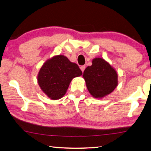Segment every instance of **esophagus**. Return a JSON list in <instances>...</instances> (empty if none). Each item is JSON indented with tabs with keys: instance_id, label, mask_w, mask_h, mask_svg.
<instances>
[{
	"instance_id": "1",
	"label": "esophagus",
	"mask_w": 151,
	"mask_h": 151,
	"mask_svg": "<svg viewBox=\"0 0 151 151\" xmlns=\"http://www.w3.org/2000/svg\"><path fill=\"white\" fill-rule=\"evenodd\" d=\"M80 69H81V70L82 71V72H83V71L85 70V69H86V65H81Z\"/></svg>"
}]
</instances>
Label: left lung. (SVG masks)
<instances>
[{"instance_id": "8db88e82", "label": "left lung", "mask_w": 151, "mask_h": 151, "mask_svg": "<svg viewBox=\"0 0 151 151\" xmlns=\"http://www.w3.org/2000/svg\"><path fill=\"white\" fill-rule=\"evenodd\" d=\"M83 77L89 92L95 98H102L109 95L118 84L116 71L100 58L93 60L92 65L84 70Z\"/></svg>"}]
</instances>
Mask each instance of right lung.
Returning <instances> with one entry per match:
<instances>
[{
	"instance_id": "right-lung-1",
	"label": "right lung",
	"mask_w": 151,
	"mask_h": 151,
	"mask_svg": "<svg viewBox=\"0 0 151 151\" xmlns=\"http://www.w3.org/2000/svg\"><path fill=\"white\" fill-rule=\"evenodd\" d=\"M82 75L76 63L71 62L63 55L47 60L38 75V83L44 93L53 100L64 96L72 79Z\"/></svg>"
}]
</instances>
